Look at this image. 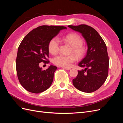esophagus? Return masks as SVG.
<instances>
[{
  "label": "esophagus",
  "mask_w": 123,
  "mask_h": 123,
  "mask_svg": "<svg viewBox=\"0 0 123 123\" xmlns=\"http://www.w3.org/2000/svg\"><path fill=\"white\" fill-rule=\"evenodd\" d=\"M63 69H66V70H71V68H67V67H62Z\"/></svg>",
  "instance_id": "1"
}]
</instances>
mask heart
<instances>
[{"instance_id": "heart-1", "label": "heart", "mask_w": 123, "mask_h": 123, "mask_svg": "<svg viewBox=\"0 0 123 123\" xmlns=\"http://www.w3.org/2000/svg\"><path fill=\"white\" fill-rule=\"evenodd\" d=\"M63 40L72 47L73 52L77 58H81L85 55L86 49L83 45V39L76 33H70L63 38ZM48 49L50 53L55 55L57 54L59 49V41L56 37L51 39L48 44ZM76 57L73 55L65 56L59 55L53 59L55 65L62 67H69L71 63L76 61Z\"/></svg>"}]
</instances>
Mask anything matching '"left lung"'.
Here are the masks:
<instances>
[{
    "label": "left lung",
    "instance_id": "left-lung-1",
    "mask_svg": "<svg viewBox=\"0 0 123 123\" xmlns=\"http://www.w3.org/2000/svg\"><path fill=\"white\" fill-rule=\"evenodd\" d=\"M68 27L80 33L87 43L88 50L85 57L79 63L80 67L72 83L77 89L86 93L98 90L106 80L108 74L109 59L106 44L94 29L86 25Z\"/></svg>",
    "mask_w": 123,
    "mask_h": 123
}]
</instances>
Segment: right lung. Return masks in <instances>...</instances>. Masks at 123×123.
<instances>
[{
    "mask_svg": "<svg viewBox=\"0 0 123 123\" xmlns=\"http://www.w3.org/2000/svg\"><path fill=\"white\" fill-rule=\"evenodd\" d=\"M66 29L63 26L42 25L33 29L22 40L18 49L16 67L18 79L26 90L39 93L51 86L57 68L50 65L43 70L39 65L48 61L46 60L49 57L51 39Z\"/></svg>",
    "mask_w": 123,
    "mask_h": 123,
    "instance_id": "1",
    "label": "right lung"
}]
</instances>
